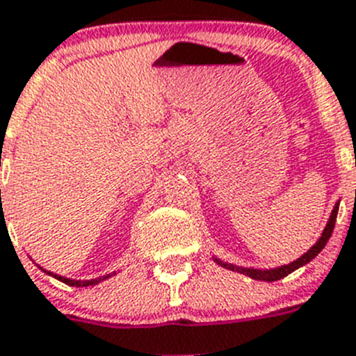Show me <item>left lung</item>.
I'll use <instances>...</instances> for the list:
<instances>
[{"instance_id":"obj_1","label":"left lung","mask_w":356,"mask_h":356,"mask_svg":"<svg viewBox=\"0 0 356 356\" xmlns=\"http://www.w3.org/2000/svg\"><path fill=\"white\" fill-rule=\"evenodd\" d=\"M337 211H339V204L334 207V211H332V216H330L328 223H326L325 230H323L321 238L318 239V243L312 246V248L307 252V254H303L302 257L298 259V261L291 262V264L287 266H280V268H277V270H248V268H238V266H232V264H227V262H222L218 261L216 262L220 266H223V268H227V270H232V271H239V273H245L248 275V277L255 278V280H264V282H275V280H280V278L287 277L289 273H293L294 270H298V268H302V266H305L307 262L312 261L316 255L321 252L323 248H325V245L328 243L330 236H332V232H334V227H335V220H337Z\"/></svg>"}]
</instances>
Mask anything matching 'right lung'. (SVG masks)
I'll use <instances>...</instances> for the list:
<instances>
[{
	"label": "right lung",
	"instance_id": "add662e5",
	"mask_svg": "<svg viewBox=\"0 0 356 356\" xmlns=\"http://www.w3.org/2000/svg\"><path fill=\"white\" fill-rule=\"evenodd\" d=\"M49 273V271H47ZM53 275V273H49ZM54 278H58L60 282H63V284H67V286H72V287H88V286H95V284H99L101 280H106L108 277H111V275H104L102 278H94V280H70V278H65V277H60V275H53Z\"/></svg>",
	"mask_w": 356,
	"mask_h": 356
}]
</instances>
